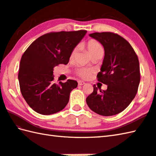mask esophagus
Listing matches in <instances>:
<instances>
[{"label": "esophagus", "instance_id": "obj_1", "mask_svg": "<svg viewBox=\"0 0 156 156\" xmlns=\"http://www.w3.org/2000/svg\"><path fill=\"white\" fill-rule=\"evenodd\" d=\"M78 84L79 86H82V85L85 84V82H82V81H78Z\"/></svg>", "mask_w": 156, "mask_h": 156}]
</instances>
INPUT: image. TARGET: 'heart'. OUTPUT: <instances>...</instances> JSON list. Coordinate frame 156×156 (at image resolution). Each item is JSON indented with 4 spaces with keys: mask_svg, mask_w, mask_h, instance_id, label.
<instances>
[{
    "mask_svg": "<svg viewBox=\"0 0 156 156\" xmlns=\"http://www.w3.org/2000/svg\"><path fill=\"white\" fill-rule=\"evenodd\" d=\"M86 46H87L88 51L89 53V54H90V55L91 56V58L100 54H103L104 52V49H103V48H102V45L98 41L95 40V39H90V40L87 43ZM76 51V48H74L72 51L70 56H69L70 59H73L74 58ZM90 72L91 71L90 69L87 68H78L76 69V75L80 76V78L86 79V78H88L89 76H90Z\"/></svg>",
    "mask_w": 156,
    "mask_h": 156,
    "instance_id": "1",
    "label": "heart"
}]
</instances>
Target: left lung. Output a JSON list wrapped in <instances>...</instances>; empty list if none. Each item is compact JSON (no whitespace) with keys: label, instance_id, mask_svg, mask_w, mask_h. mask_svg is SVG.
Returning a JSON list of instances; mask_svg holds the SVG:
<instances>
[{"label":"left lung","instance_id":"left-lung-1","mask_svg":"<svg viewBox=\"0 0 156 156\" xmlns=\"http://www.w3.org/2000/svg\"><path fill=\"white\" fill-rule=\"evenodd\" d=\"M89 35L104 47L105 58L97 77L98 81L107 85V89L98 88V90L94 84L87 103L98 115H117L128 107L137 92L140 82L138 57L131 44L117 34L102 32Z\"/></svg>","mask_w":156,"mask_h":156}]
</instances>
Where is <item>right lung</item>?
<instances>
[{
  "instance_id": "add662e5",
  "label": "right lung",
  "mask_w": 156,
  "mask_h": 156,
  "mask_svg": "<svg viewBox=\"0 0 156 156\" xmlns=\"http://www.w3.org/2000/svg\"><path fill=\"white\" fill-rule=\"evenodd\" d=\"M86 30L50 32L35 40L26 49L20 62L18 78L23 98L33 110L48 115L64 109L69 94L78 82L68 80L53 82V70L67 64L70 54L87 34Z\"/></svg>"
}]
</instances>
